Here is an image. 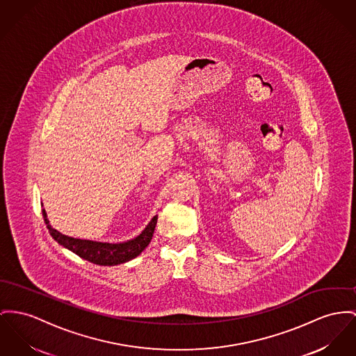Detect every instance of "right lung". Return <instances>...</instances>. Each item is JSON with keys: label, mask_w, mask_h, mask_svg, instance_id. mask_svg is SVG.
Listing matches in <instances>:
<instances>
[{"label": "right lung", "mask_w": 356, "mask_h": 356, "mask_svg": "<svg viewBox=\"0 0 356 356\" xmlns=\"http://www.w3.org/2000/svg\"><path fill=\"white\" fill-rule=\"evenodd\" d=\"M43 217L51 236L54 237L60 245L66 247L67 250H70L82 259L92 261L99 266H115V264L125 263L136 258L149 244L155 231L156 220H158V216H155L139 236L128 240L125 243L111 244V243L82 240V238H74V237L62 235L60 232H58L49 225L47 213L44 209H43Z\"/></svg>", "instance_id": "right-lung-1"}]
</instances>
